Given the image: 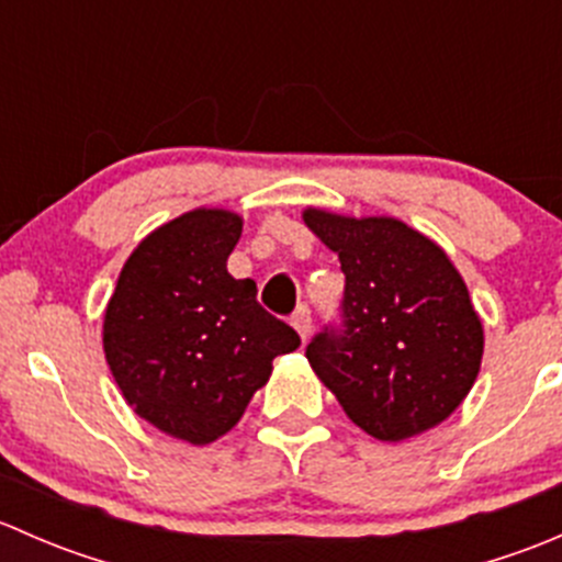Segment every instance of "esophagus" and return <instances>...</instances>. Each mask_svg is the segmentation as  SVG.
Wrapping results in <instances>:
<instances>
[{
	"instance_id": "1",
	"label": "esophagus",
	"mask_w": 562,
	"mask_h": 562,
	"mask_svg": "<svg viewBox=\"0 0 562 562\" xmlns=\"http://www.w3.org/2000/svg\"><path fill=\"white\" fill-rule=\"evenodd\" d=\"M291 323H293V328H296V331H299V337H302L304 342H307L310 331H313V317H310V310L307 307L296 310V315L291 317Z\"/></svg>"
}]
</instances>
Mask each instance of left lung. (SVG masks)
Wrapping results in <instances>:
<instances>
[{
  "instance_id": "8db88e82",
  "label": "left lung",
  "mask_w": 562,
  "mask_h": 562,
  "mask_svg": "<svg viewBox=\"0 0 562 562\" xmlns=\"http://www.w3.org/2000/svg\"><path fill=\"white\" fill-rule=\"evenodd\" d=\"M302 220L345 274V331L307 345L317 381L375 440L400 443L443 424L484 356V326L446 249L389 214L307 206Z\"/></svg>"
}]
</instances>
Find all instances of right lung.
<instances>
[{
    "instance_id": "obj_1",
    "label": "right lung",
    "mask_w": 562,
    "mask_h": 562,
    "mask_svg": "<svg viewBox=\"0 0 562 562\" xmlns=\"http://www.w3.org/2000/svg\"><path fill=\"white\" fill-rule=\"evenodd\" d=\"M241 214L198 206L146 234L105 304L103 350L135 416L168 438L209 446L245 416L271 361L302 345L228 274Z\"/></svg>"
}]
</instances>
